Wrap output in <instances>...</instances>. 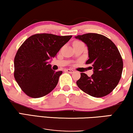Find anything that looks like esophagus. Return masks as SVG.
<instances>
[{"instance_id": "34e87169", "label": "esophagus", "mask_w": 133, "mask_h": 133, "mask_svg": "<svg viewBox=\"0 0 133 133\" xmlns=\"http://www.w3.org/2000/svg\"><path fill=\"white\" fill-rule=\"evenodd\" d=\"M66 72H67L68 73H70V74H72V73L74 72V70H72V69H68L66 70Z\"/></svg>"}]
</instances>
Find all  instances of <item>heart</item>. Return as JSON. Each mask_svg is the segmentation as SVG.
Returning a JSON list of instances; mask_svg holds the SVG:
<instances>
[{
    "label": "heart",
    "instance_id": "heart-1",
    "mask_svg": "<svg viewBox=\"0 0 133 133\" xmlns=\"http://www.w3.org/2000/svg\"><path fill=\"white\" fill-rule=\"evenodd\" d=\"M82 43V42H79V41H75V42H74V43Z\"/></svg>",
    "mask_w": 133,
    "mask_h": 133
}]
</instances>
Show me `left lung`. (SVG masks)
Instances as JSON below:
<instances>
[{
    "instance_id": "obj_1",
    "label": "left lung",
    "mask_w": 133,
    "mask_h": 133,
    "mask_svg": "<svg viewBox=\"0 0 133 133\" xmlns=\"http://www.w3.org/2000/svg\"><path fill=\"white\" fill-rule=\"evenodd\" d=\"M76 38L87 44L89 58L86 64L93 67V74L89 77L81 73L76 84L81 90L95 98L110 94L118 84L123 70L122 58L115 43L103 35L87 33Z\"/></svg>"
}]
</instances>
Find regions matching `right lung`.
<instances>
[{"label":"right lung","mask_w":133,"mask_h":133,"mask_svg":"<svg viewBox=\"0 0 133 133\" xmlns=\"http://www.w3.org/2000/svg\"><path fill=\"white\" fill-rule=\"evenodd\" d=\"M72 35L36 34L20 46L14 58V76L27 96L38 98L46 96L57 86L62 71L55 72L48 64Z\"/></svg>","instance_id":"1"}]
</instances>
